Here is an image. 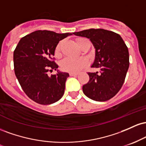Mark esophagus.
<instances>
[{
    "mask_svg": "<svg viewBox=\"0 0 146 146\" xmlns=\"http://www.w3.org/2000/svg\"><path fill=\"white\" fill-rule=\"evenodd\" d=\"M69 75H71V76H77V75H78V73H70Z\"/></svg>",
    "mask_w": 146,
    "mask_h": 146,
    "instance_id": "esophagus-1",
    "label": "esophagus"
}]
</instances>
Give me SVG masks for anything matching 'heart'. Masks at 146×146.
I'll list each match as a JSON object with an SVG mask.
<instances>
[{
    "label": "heart",
    "instance_id": "heart-1",
    "mask_svg": "<svg viewBox=\"0 0 146 146\" xmlns=\"http://www.w3.org/2000/svg\"><path fill=\"white\" fill-rule=\"evenodd\" d=\"M88 40L86 38H80L77 40V44L79 46L83 42ZM62 42H60L57 45L56 48V55H60V49H61ZM88 64V61L86 59L84 58H65L61 62V68L62 69L65 71L70 72V73H78L81 71L84 67Z\"/></svg>",
    "mask_w": 146,
    "mask_h": 146
}]
</instances>
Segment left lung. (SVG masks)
Masks as SVG:
<instances>
[{
    "instance_id": "1",
    "label": "left lung",
    "mask_w": 146,
    "mask_h": 146,
    "mask_svg": "<svg viewBox=\"0 0 146 146\" xmlns=\"http://www.w3.org/2000/svg\"><path fill=\"white\" fill-rule=\"evenodd\" d=\"M77 36L90 39L95 48L91 67L100 71L88 73L89 81L82 86L84 93L91 100L105 102L121 89L129 67L128 47L117 33L103 29H90L74 32Z\"/></svg>"
}]
</instances>
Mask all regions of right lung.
<instances>
[{"label": "right lung", "instance_id": "right-lung-1", "mask_svg": "<svg viewBox=\"0 0 146 146\" xmlns=\"http://www.w3.org/2000/svg\"><path fill=\"white\" fill-rule=\"evenodd\" d=\"M71 35L38 30L22 38L15 48V75L26 95L36 103L51 104L63 96L69 74L60 71L52 60L59 42ZM49 69L57 73L48 76Z\"/></svg>", "mask_w": 146, "mask_h": 146}]
</instances>
